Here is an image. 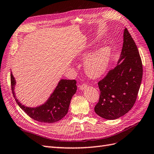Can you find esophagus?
Returning <instances> with one entry per match:
<instances>
[{"instance_id": "esophagus-1", "label": "esophagus", "mask_w": 154, "mask_h": 154, "mask_svg": "<svg viewBox=\"0 0 154 154\" xmlns=\"http://www.w3.org/2000/svg\"><path fill=\"white\" fill-rule=\"evenodd\" d=\"M78 87H79L80 89H81V90H84V89H85L87 88V87H88V85L86 84H82V85H79V86H78Z\"/></svg>"}]
</instances>
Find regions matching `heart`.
I'll use <instances>...</instances> for the list:
<instances>
[{
  "label": "heart",
  "instance_id": "1",
  "mask_svg": "<svg viewBox=\"0 0 154 154\" xmlns=\"http://www.w3.org/2000/svg\"><path fill=\"white\" fill-rule=\"evenodd\" d=\"M91 51H87L81 54L82 59L85 60L84 70L87 76L92 79L98 78L105 73L109 64L111 51L108 46L99 48L93 54Z\"/></svg>",
  "mask_w": 154,
  "mask_h": 154
}]
</instances>
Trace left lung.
<instances>
[{"mask_svg": "<svg viewBox=\"0 0 154 154\" xmlns=\"http://www.w3.org/2000/svg\"><path fill=\"white\" fill-rule=\"evenodd\" d=\"M142 72V63L137 46L125 28L122 54L117 66L98 82L100 97L95 106V113L110 120L127 114L135 103Z\"/></svg>", "mask_w": 154, "mask_h": 154, "instance_id": "obj_1", "label": "left lung"}]
</instances>
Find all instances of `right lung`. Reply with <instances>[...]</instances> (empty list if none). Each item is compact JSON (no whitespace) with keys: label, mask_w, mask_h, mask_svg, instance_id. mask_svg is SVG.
Here are the masks:
<instances>
[{"label":"right lung","mask_w":154,"mask_h":154,"mask_svg":"<svg viewBox=\"0 0 154 154\" xmlns=\"http://www.w3.org/2000/svg\"><path fill=\"white\" fill-rule=\"evenodd\" d=\"M10 79L12 93L19 106L30 118L42 123H54L65 117L68 112L70 100L77 89L76 80L62 79L46 103L39 106L31 108L23 105L16 99L14 93L16 80L12 72Z\"/></svg>","instance_id":"obj_1"}]
</instances>
